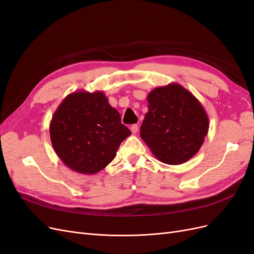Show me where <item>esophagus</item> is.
I'll use <instances>...</instances> for the list:
<instances>
[{
  "label": "esophagus",
  "mask_w": 254,
  "mask_h": 254,
  "mask_svg": "<svg viewBox=\"0 0 254 254\" xmlns=\"http://www.w3.org/2000/svg\"><path fill=\"white\" fill-rule=\"evenodd\" d=\"M130 130H131L132 133H136L137 131H139V125L137 124H133L130 126Z\"/></svg>",
  "instance_id": "1"
}]
</instances>
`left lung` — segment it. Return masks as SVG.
I'll use <instances>...</instances> for the list:
<instances>
[{
	"mask_svg": "<svg viewBox=\"0 0 254 254\" xmlns=\"http://www.w3.org/2000/svg\"><path fill=\"white\" fill-rule=\"evenodd\" d=\"M140 135L161 162H187L204 141L209 129L206 113L195 96L180 84L152 90Z\"/></svg>",
	"mask_w": 254,
	"mask_h": 254,
	"instance_id": "1",
	"label": "left lung"
}]
</instances>
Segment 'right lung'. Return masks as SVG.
I'll list each match as a JSON object with an SVG mask.
<instances>
[{
	"label": "right lung",
	"instance_id": "right-lung-1",
	"mask_svg": "<svg viewBox=\"0 0 254 254\" xmlns=\"http://www.w3.org/2000/svg\"><path fill=\"white\" fill-rule=\"evenodd\" d=\"M50 133L54 149L66 166L95 174L111 162L131 131L102 92H77L54 113Z\"/></svg>",
	"mask_w": 254,
	"mask_h": 254
}]
</instances>
